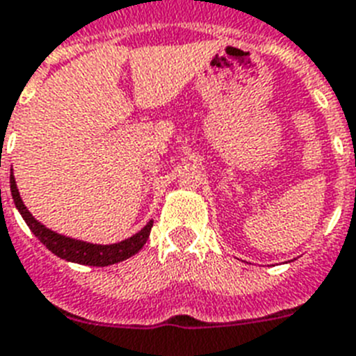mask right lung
<instances>
[{
	"label": "right lung",
	"instance_id": "obj_1",
	"mask_svg": "<svg viewBox=\"0 0 356 356\" xmlns=\"http://www.w3.org/2000/svg\"><path fill=\"white\" fill-rule=\"evenodd\" d=\"M10 193H13V200L14 204H16V209L19 211V214L23 216L26 225L31 227L34 236H36L49 251L54 252L56 257L63 258L67 262L94 267L113 266V264H118L122 262V260L131 258L132 254H136V252L145 245L147 238L151 234L152 220H149L142 231H138L136 234H132L131 238L122 240V242L118 243L102 245V243H89L83 242V240H76V238L65 236V234L56 233L52 229L45 227V225L41 224V222H38V220L32 216L31 211L26 209L25 204H23L22 196H19V191H17V185L16 180H14L13 172H10Z\"/></svg>",
	"mask_w": 356,
	"mask_h": 356
}]
</instances>
